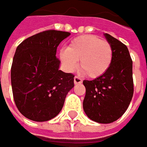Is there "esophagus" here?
Returning a JSON list of instances; mask_svg holds the SVG:
<instances>
[{
    "label": "esophagus",
    "instance_id": "34e87169",
    "mask_svg": "<svg viewBox=\"0 0 147 147\" xmlns=\"http://www.w3.org/2000/svg\"><path fill=\"white\" fill-rule=\"evenodd\" d=\"M74 83H75V84H81L82 83V80L80 78L79 76H75V77H74Z\"/></svg>",
    "mask_w": 147,
    "mask_h": 147
}]
</instances>
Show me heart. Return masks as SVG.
Returning a JSON list of instances; mask_svg holds the SVG:
<instances>
[{"instance_id": "heart-1", "label": "heart", "mask_w": 147, "mask_h": 147, "mask_svg": "<svg viewBox=\"0 0 147 147\" xmlns=\"http://www.w3.org/2000/svg\"><path fill=\"white\" fill-rule=\"evenodd\" d=\"M109 42L93 35H84L71 41L67 49L60 51V59L68 71H73L80 61V69L88 77L98 78L106 73L112 61Z\"/></svg>"}]
</instances>
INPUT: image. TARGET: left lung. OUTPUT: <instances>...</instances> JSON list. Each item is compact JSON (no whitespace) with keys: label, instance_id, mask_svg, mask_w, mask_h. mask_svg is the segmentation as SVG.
Instances as JSON below:
<instances>
[{"label":"left lung","instance_id":"left-lung-1","mask_svg":"<svg viewBox=\"0 0 147 147\" xmlns=\"http://www.w3.org/2000/svg\"><path fill=\"white\" fill-rule=\"evenodd\" d=\"M112 61L106 73L93 80H84L86 94L83 108L89 119L101 124L112 123L129 107L134 95L133 61L127 46L107 33Z\"/></svg>","mask_w":147,"mask_h":147}]
</instances>
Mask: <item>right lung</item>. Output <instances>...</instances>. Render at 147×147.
I'll use <instances>...</instances> for the list:
<instances>
[{"label":"right lung","mask_w":147,"mask_h":147,"mask_svg":"<svg viewBox=\"0 0 147 147\" xmlns=\"http://www.w3.org/2000/svg\"><path fill=\"white\" fill-rule=\"evenodd\" d=\"M71 35L48 30L24 40L14 53L11 85L14 102L26 118L43 122L54 118L74 87V76L59 70L58 45Z\"/></svg>","instance_id":"1"}]
</instances>
